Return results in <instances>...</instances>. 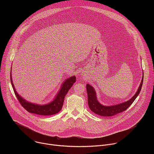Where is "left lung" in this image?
Here are the masks:
<instances>
[{
    "instance_id": "obj_1",
    "label": "left lung",
    "mask_w": 154,
    "mask_h": 154,
    "mask_svg": "<svg viewBox=\"0 0 154 154\" xmlns=\"http://www.w3.org/2000/svg\"><path fill=\"white\" fill-rule=\"evenodd\" d=\"M143 77L144 75L138 91L132 98L127 102L113 106H103L101 105L97 100L96 92L93 86L90 84H87L86 88L88 94V103L90 109L94 113L102 116H113L125 111L139 95L143 83Z\"/></svg>"
}]
</instances>
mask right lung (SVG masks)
Instances as JSON below:
<instances>
[{"mask_svg":"<svg viewBox=\"0 0 154 154\" xmlns=\"http://www.w3.org/2000/svg\"><path fill=\"white\" fill-rule=\"evenodd\" d=\"M10 80L12 87L13 88L14 94L22 106L29 113L36 114L38 115L49 116L55 115L61 110L63 105L64 97L69 89L72 86L74 83L75 82L76 77L75 76H73L66 80L61 85V90H60L54 100L51 103L45 105H38L36 104H33L27 102L26 100H24L16 91L13 83L12 82L11 75H10Z\"/></svg>","mask_w":154,"mask_h":154,"instance_id":"right-lung-1","label":"right lung"}]
</instances>
